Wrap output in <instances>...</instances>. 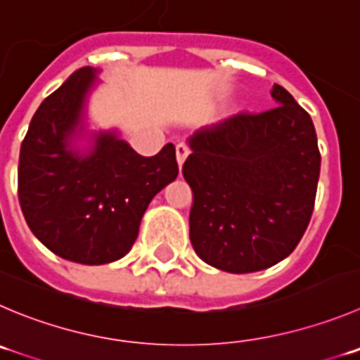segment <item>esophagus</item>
<instances>
[{"instance_id":"34e87169","label":"esophagus","mask_w":360,"mask_h":360,"mask_svg":"<svg viewBox=\"0 0 360 360\" xmlns=\"http://www.w3.org/2000/svg\"><path fill=\"white\" fill-rule=\"evenodd\" d=\"M187 155H189V148H187L184 143H178V145H176V162H178V166H180V167L184 166Z\"/></svg>"}]
</instances>
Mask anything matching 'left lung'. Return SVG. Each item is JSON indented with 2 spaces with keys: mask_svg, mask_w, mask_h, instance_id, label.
I'll return each mask as SVG.
<instances>
[{
  "mask_svg": "<svg viewBox=\"0 0 360 360\" xmlns=\"http://www.w3.org/2000/svg\"><path fill=\"white\" fill-rule=\"evenodd\" d=\"M270 95L276 108L237 112L187 139L191 244L224 272H258L285 259L313 214L321 162L313 120L279 84Z\"/></svg>",
  "mask_w": 360,
  "mask_h": 360,
  "instance_id": "8db88e82",
  "label": "left lung"
}]
</instances>
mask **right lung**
<instances>
[{"mask_svg":"<svg viewBox=\"0 0 360 360\" xmlns=\"http://www.w3.org/2000/svg\"><path fill=\"white\" fill-rule=\"evenodd\" d=\"M97 74L75 70L40 104L19 155V203L30 229L54 255L83 265L131 251L150 201L178 174L171 143L143 157L118 131H88Z\"/></svg>","mask_w":360,"mask_h":360,"instance_id":"add662e5","label":"right lung"}]
</instances>
